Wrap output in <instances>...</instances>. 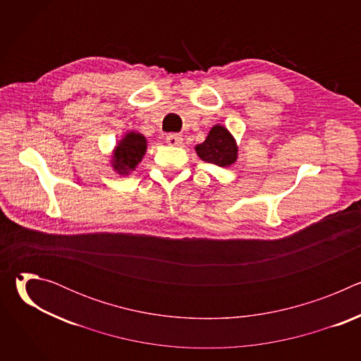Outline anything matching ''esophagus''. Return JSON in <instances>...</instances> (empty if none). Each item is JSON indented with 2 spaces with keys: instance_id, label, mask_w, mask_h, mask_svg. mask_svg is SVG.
<instances>
[{
  "instance_id": "34e87169",
  "label": "esophagus",
  "mask_w": 361,
  "mask_h": 361,
  "mask_svg": "<svg viewBox=\"0 0 361 361\" xmlns=\"http://www.w3.org/2000/svg\"><path fill=\"white\" fill-rule=\"evenodd\" d=\"M166 141H167L170 145H180L181 141H183V137H181L180 134H177V133H170V134H167Z\"/></svg>"
}]
</instances>
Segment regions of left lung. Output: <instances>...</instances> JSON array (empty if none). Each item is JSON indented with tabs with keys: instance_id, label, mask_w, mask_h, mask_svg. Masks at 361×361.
Returning <instances> with one entry per match:
<instances>
[{
	"instance_id": "obj_1",
	"label": "left lung",
	"mask_w": 361,
	"mask_h": 361,
	"mask_svg": "<svg viewBox=\"0 0 361 361\" xmlns=\"http://www.w3.org/2000/svg\"><path fill=\"white\" fill-rule=\"evenodd\" d=\"M198 157L219 167H228L237 160V145L233 135L223 126H214L202 144L195 147Z\"/></svg>"
}]
</instances>
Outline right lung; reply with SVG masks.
I'll use <instances>...</instances> for the list:
<instances>
[{
	"label": "right lung",
	"instance_id": "obj_1",
	"mask_svg": "<svg viewBox=\"0 0 361 361\" xmlns=\"http://www.w3.org/2000/svg\"><path fill=\"white\" fill-rule=\"evenodd\" d=\"M147 149V140L138 133H128L114 149L113 167L120 174H128L141 161Z\"/></svg>",
	"mask_w": 361,
	"mask_h": 361
}]
</instances>
